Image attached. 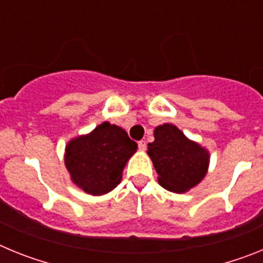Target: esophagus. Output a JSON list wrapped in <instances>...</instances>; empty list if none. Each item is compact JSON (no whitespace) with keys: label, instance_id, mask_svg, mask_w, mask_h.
<instances>
[{"label":"esophagus","instance_id":"34e87169","mask_svg":"<svg viewBox=\"0 0 263 263\" xmlns=\"http://www.w3.org/2000/svg\"><path fill=\"white\" fill-rule=\"evenodd\" d=\"M146 146H147V145H146L145 141H139V142H138L139 150H142V152H143V150H146Z\"/></svg>","mask_w":263,"mask_h":263}]
</instances>
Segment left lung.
Listing matches in <instances>:
<instances>
[{"label": "left lung", "mask_w": 263, "mask_h": 263, "mask_svg": "<svg viewBox=\"0 0 263 263\" xmlns=\"http://www.w3.org/2000/svg\"><path fill=\"white\" fill-rule=\"evenodd\" d=\"M147 154L157 170L158 182L171 192H185L205 176L210 155L171 124L158 126Z\"/></svg>", "instance_id": "1"}]
</instances>
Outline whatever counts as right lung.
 <instances>
[{"mask_svg": "<svg viewBox=\"0 0 263 263\" xmlns=\"http://www.w3.org/2000/svg\"><path fill=\"white\" fill-rule=\"evenodd\" d=\"M137 145L124 129L104 122L88 136L72 139L66 147V166L78 187L104 195L121 182L122 170Z\"/></svg>", "mask_w": 263, "mask_h": 263, "instance_id": "right-lung-1", "label": "right lung"}]
</instances>
